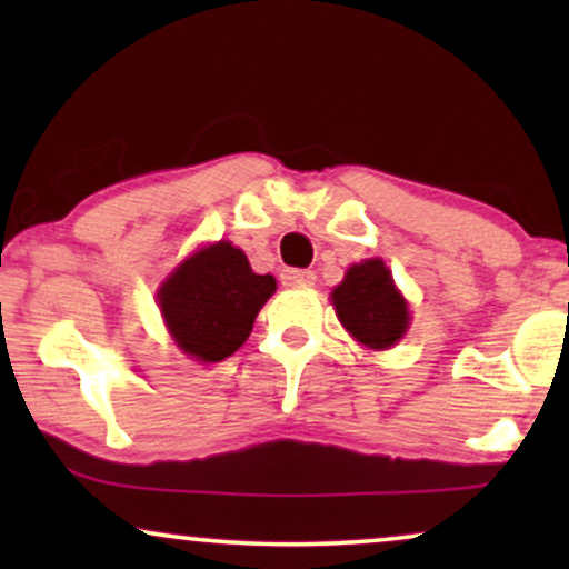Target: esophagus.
Instances as JSON below:
<instances>
[{"instance_id":"obj_1","label":"esophagus","mask_w":569,"mask_h":569,"mask_svg":"<svg viewBox=\"0 0 569 569\" xmlns=\"http://www.w3.org/2000/svg\"><path fill=\"white\" fill-rule=\"evenodd\" d=\"M313 282H316L313 271H306V269H284L282 271L284 287H310Z\"/></svg>"}]
</instances>
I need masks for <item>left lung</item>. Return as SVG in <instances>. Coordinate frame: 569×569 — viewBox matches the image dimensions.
Segmentation results:
<instances>
[{
	"mask_svg": "<svg viewBox=\"0 0 569 569\" xmlns=\"http://www.w3.org/2000/svg\"><path fill=\"white\" fill-rule=\"evenodd\" d=\"M331 302L341 326L370 349L393 347L409 329V306L383 259L352 263Z\"/></svg>",
	"mask_w": 569,
	"mask_h": 569,
	"instance_id": "obj_1",
	"label": "left lung"
}]
</instances>
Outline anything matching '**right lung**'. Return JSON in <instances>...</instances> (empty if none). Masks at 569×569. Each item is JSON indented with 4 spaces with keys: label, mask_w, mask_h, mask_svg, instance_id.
I'll list each match as a JSON object with an SVG mask.
<instances>
[{
    "label": "right lung",
    "mask_w": 569,
    "mask_h": 569,
    "mask_svg": "<svg viewBox=\"0 0 569 569\" xmlns=\"http://www.w3.org/2000/svg\"><path fill=\"white\" fill-rule=\"evenodd\" d=\"M274 290V277L256 274L240 248L220 240L191 253L160 284L158 306L183 355L220 362L248 339Z\"/></svg>",
    "instance_id": "right-lung-1"
}]
</instances>
